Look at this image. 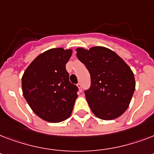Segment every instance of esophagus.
I'll return each instance as SVG.
<instances>
[{
    "label": "esophagus",
    "instance_id": "1",
    "mask_svg": "<svg viewBox=\"0 0 154 154\" xmlns=\"http://www.w3.org/2000/svg\"><path fill=\"white\" fill-rule=\"evenodd\" d=\"M77 85V87H78V89H79V91L82 92V83H78Z\"/></svg>",
    "mask_w": 154,
    "mask_h": 154
}]
</instances>
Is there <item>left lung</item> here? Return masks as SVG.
Masks as SVG:
<instances>
[{
	"instance_id": "8db88e82",
	"label": "left lung",
	"mask_w": 154,
	"mask_h": 154,
	"mask_svg": "<svg viewBox=\"0 0 154 154\" xmlns=\"http://www.w3.org/2000/svg\"><path fill=\"white\" fill-rule=\"evenodd\" d=\"M77 57L89 70L91 85L85 91L92 112L102 120L120 117L135 90L134 72L112 50L101 46L78 48Z\"/></svg>"
}]
</instances>
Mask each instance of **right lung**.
Here are the masks:
<instances>
[{"mask_svg":"<svg viewBox=\"0 0 154 154\" xmlns=\"http://www.w3.org/2000/svg\"><path fill=\"white\" fill-rule=\"evenodd\" d=\"M71 49H51L35 58L21 80L23 95L42 119L57 123L72 113L78 87L69 82L65 65Z\"/></svg>","mask_w":154,"mask_h":154,"instance_id":"add662e5","label":"right lung"}]
</instances>
